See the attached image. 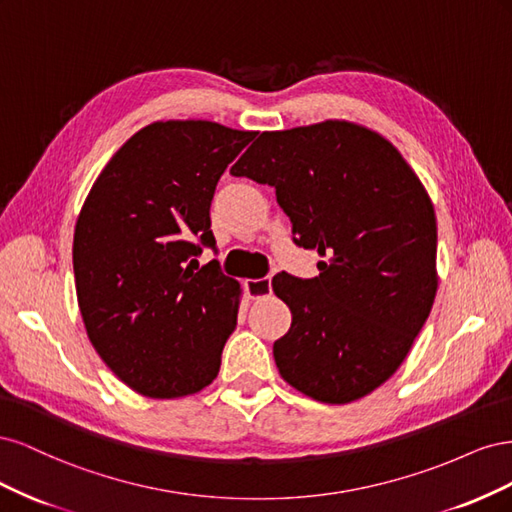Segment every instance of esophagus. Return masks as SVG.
<instances>
[{
  "label": "esophagus",
  "instance_id": "esophagus-1",
  "mask_svg": "<svg viewBox=\"0 0 512 512\" xmlns=\"http://www.w3.org/2000/svg\"><path fill=\"white\" fill-rule=\"evenodd\" d=\"M271 277H260V280H245V292L250 299H265L271 294Z\"/></svg>",
  "mask_w": 512,
  "mask_h": 512
}]
</instances>
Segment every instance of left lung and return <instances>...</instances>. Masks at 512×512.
<instances>
[{"mask_svg":"<svg viewBox=\"0 0 512 512\" xmlns=\"http://www.w3.org/2000/svg\"><path fill=\"white\" fill-rule=\"evenodd\" d=\"M230 173L273 185L294 243L329 258L314 280L273 277L292 314L273 344L280 376L322 404L376 391L438 290V226L421 179L382 134L346 119L262 132Z\"/></svg>","mask_w":512,"mask_h":512,"instance_id":"obj_1","label":"left lung"}]
</instances>
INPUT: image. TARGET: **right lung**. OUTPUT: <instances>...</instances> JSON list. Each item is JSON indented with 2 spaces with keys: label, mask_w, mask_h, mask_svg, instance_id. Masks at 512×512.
Returning <instances> with one entry per match:
<instances>
[{
  "label": "right lung",
  "mask_w": 512,
  "mask_h": 512,
  "mask_svg": "<svg viewBox=\"0 0 512 512\" xmlns=\"http://www.w3.org/2000/svg\"><path fill=\"white\" fill-rule=\"evenodd\" d=\"M256 132L153 121L102 168L74 226L76 299L91 346L132 391L175 399L218 378L241 286L211 260L209 207Z\"/></svg>",
  "instance_id": "add662e5"
}]
</instances>
